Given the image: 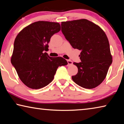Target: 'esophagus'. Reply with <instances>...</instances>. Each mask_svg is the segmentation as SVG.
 I'll list each match as a JSON object with an SVG mask.
<instances>
[{
  "label": "esophagus",
  "instance_id": "1",
  "mask_svg": "<svg viewBox=\"0 0 124 124\" xmlns=\"http://www.w3.org/2000/svg\"><path fill=\"white\" fill-rule=\"evenodd\" d=\"M67 62H68V64L69 65H72L73 64V61H72L70 60H67Z\"/></svg>",
  "mask_w": 124,
  "mask_h": 124
}]
</instances>
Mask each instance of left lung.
Returning a JSON list of instances; mask_svg holds the SVG:
<instances>
[{
	"label": "left lung",
	"mask_w": 124,
	"mask_h": 124,
	"mask_svg": "<svg viewBox=\"0 0 124 124\" xmlns=\"http://www.w3.org/2000/svg\"><path fill=\"white\" fill-rule=\"evenodd\" d=\"M62 32L74 49L81 50V62L75 63L77 74L74 82L85 89H93L101 84L112 63L108 38L98 25L86 19L61 22Z\"/></svg>",
	"instance_id": "8db88e82"
}]
</instances>
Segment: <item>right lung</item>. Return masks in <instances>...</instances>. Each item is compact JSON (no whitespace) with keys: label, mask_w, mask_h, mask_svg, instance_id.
Here are the masks:
<instances>
[{"label":"right lung","mask_w":124,"mask_h":124,"mask_svg":"<svg viewBox=\"0 0 124 124\" xmlns=\"http://www.w3.org/2000/svg\"><path fill=\"white\" fill-rule=\"evenodd\" d=\"M61 30L58 22H35L21 31L14 41L11 62L27 87L39 89L53 80L58 67L68 63L61 57H50L47 44Z\"/></svg>","instance_id":"obj_1"}]
</instances>
